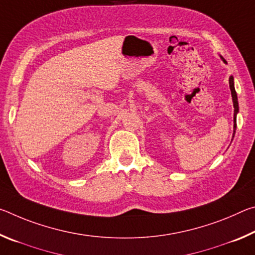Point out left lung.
Segmentation results:
<instances>
[{
    "instance_id": "left-lung-1",
    "label": "left lung",
    "mask_w": 255,
    "mask_h": 255,
    "mask_svg": "<svg viewBox=\"0 0 255 255\" xmlns=\"http://www.w3.org/2000/svg\"><path fill=\"white\" fill-rule=\"evenodd\" d=\"M223 59L224 63H226V60ZM230 89H231V92H232V99H233V105H234V132H235V129H236V115L237 112H239V102H237V94L235 91V88H234V77L231 76L230 77Z\"/></svg>"
}]
</instances>
